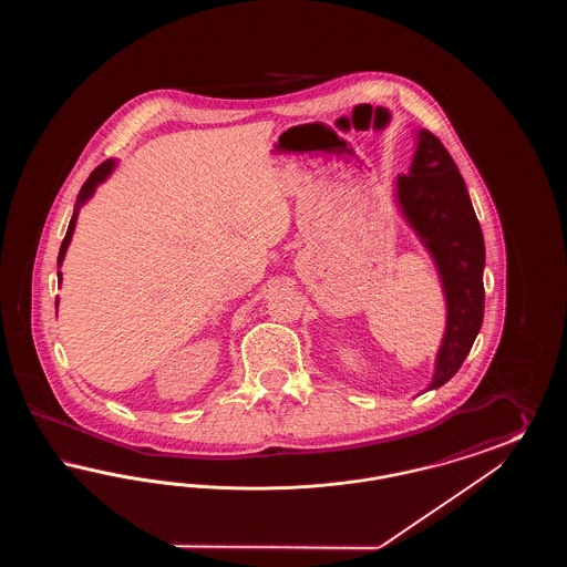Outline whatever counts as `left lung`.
Wrapping results in <instances>:
<instances>
[{"instance_id": "left-lung-1", "label": "left lung", "mask_w": 567, "mask_h": 567, "mask_svg": "<svg viewBox=\"0 0 567 567\" xmlns=\"http://www.w3.org/2000/svg\"><path fill=\"white\" fill-rule=\"evenodd\" d=\"M398 202L432 252L446 296V331L430 389L457 374L485 317V240L457 163L427 130L419 132L408 174L398 176Z\"/></svg>"}]
</instances>
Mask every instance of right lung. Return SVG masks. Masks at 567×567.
I'll use <instances>...</instances> for the list:
<instances>
[{"instance_id":"1","label":"right lung","mask_w":567,"mask_h":567,"mask_svg":"<svg viewBox=\"0 0 567 567\" xmlns=\"http://www.w3.org/2000/svg\"><path fill=\"white\" fill-rule=\"evenodd\" d=\"M112 167H114V162L109 159V162L100 163L93 172H91V176L86 178V183L82 185L81 193H79V199H76V208H74V215H72V220H70V225H68V234H65V238H63V243H61V248H59V257H56V264L61 266L63 264V257H65V250H68V246H70V240H72V234H74V227H76V218H79V210H81L82 204L95 193V187L100 185V183H104L106 178L110 176V172H112ZM59 276V282H61V271L56 274ZM59 301V299H56ZM54 301V303H56Z\"/></svg>"}]
</instances>
